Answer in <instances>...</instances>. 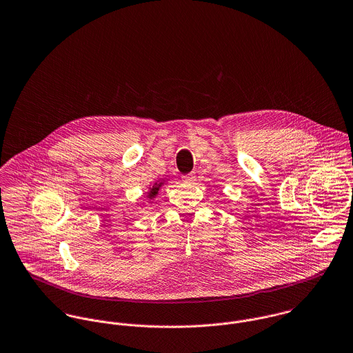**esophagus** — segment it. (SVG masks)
<instances>
[{
  "instance_id": "obj_1",
  "label": "esophagus",
  "mask_w": 353,
  "mask_h": 353,
  "mask_svg": "<svg viewBox=\"0 0 353 353\" xmlns=\"http://www.w3.org/2000/svg\"><path fill=\"white\" fill-rule=\"evenodd\" d=\"M182 181L185 183H192L195 181V172H189V174L182 175Z\"/></svg>"
}]
</instances>
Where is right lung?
Masks as SVG:
<instances>
[{
  "mask_svg": "<svg viewBox=\"0 0 353 353\" xmlns=\"http://www.w3.org/2000/svg\"><path fill=\"white\" fill-rule=\"evenodd\" d=\"M158 190H159V186L158 188H154L152 190H151V195H154V194H157L158 192Z\"/></svg>",
  "mask_w": 353,
  "mask_h": 353,
  "instance_id": "1",
  "label": "right lung"
}]
</instances>
